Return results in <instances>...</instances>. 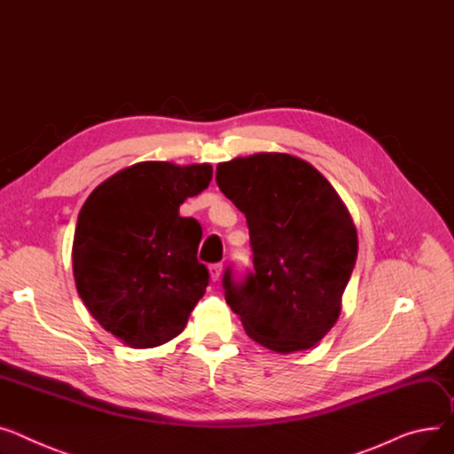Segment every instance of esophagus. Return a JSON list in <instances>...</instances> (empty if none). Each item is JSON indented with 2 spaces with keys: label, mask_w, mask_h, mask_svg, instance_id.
Masks as SVG:
<instances>
[{
  "label": "esophagus",
  "mask_w": 454,
  "mask_h": 454,
  "mask_svg": "<svg viewBox=\"0 0 454 454\" xmlns=\"http://www.w3.org/2000/svg\"><path fill=\"white\" fill-rule=\"evenodd\" d=\"M221 274H223V262H214V264L209 266L211 281H219V279H221Z\"/></svg>",
  "instance_id": "obj_1"
}]
</instances>
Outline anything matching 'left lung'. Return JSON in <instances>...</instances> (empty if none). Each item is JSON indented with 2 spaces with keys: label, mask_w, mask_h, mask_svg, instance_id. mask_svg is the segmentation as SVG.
I'll list each match as a JSON object with an SVG mask.
<instances>
[{
  "label": "left lung",
  "mask_w": 454,
  "mask_h": 454,
  "mask_svg": "<svg viewBox=\"0 0 454 454\" xmlns=\"http://www.w3.org/2000/svg\"><path fill=\"white\" fill-rule=\"evenodd\" d=\"M217 186L245 214L254 270H224L226 303L247 334L281 354L314 347L334 326L357 257L343 200L309 162L257 153L217 166Z\"/></svg>",
  "instance_id": "left-lung-1"
}]
</instances>
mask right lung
Instances as JSON below:
<instances>
[{"instance_id":"add662e5","label":"right lung","mask_w":454,"mask_h":454,"mask_svg":"<svg viewBox=\"0 0 454 454\" xmlns=\"http://www.w3.org/2000/svg\"><path fill=\"white\" fill-rule=\"evenodd\" d=\"M211 180L209 164L140 162L102 183L80 209L73 271L87 310L133 348L184 328L209 283L199 262L200 224L178 206Z\"/></svg>"}]
</instances>
